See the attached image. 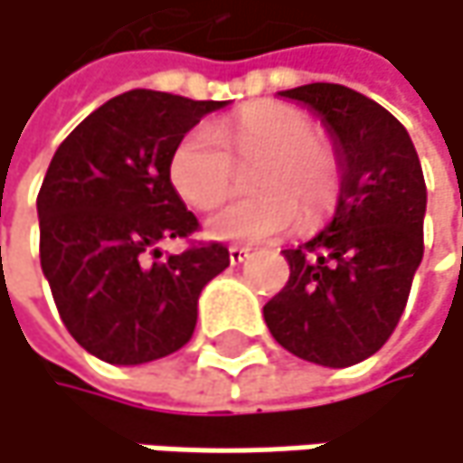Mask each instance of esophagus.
Wrapping results in <instances>:
<instances>
[{"instance_id": "1", "label": "esophagus", "mask_w": 463, "mask_h": 463, "mask_svg": "<svg viewBox=\"0 0 463 463\" xmlns=\"http://www.w3.org/2000/svg\"><path fill=\"white\" fill-rule=\"evenodd\" d=\"M227 252H230V263H233V266H241V263L250 260V250L247 247H230Z\"/></svg>"}]
</instances>
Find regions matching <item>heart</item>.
<instances>
[{
	"label": "heart",
	"instance_id": "obj_1",
	"mask_svg": "<svg viewBox=\"0 0 463 463\" xmlns=\"http://www.w3.org/2000/svg\"><path fill=\"white\" fill-rule=\"evenodd\" d=\"M237 162H255L250 186L208 219V233L224 241H266L290 227L320 224L342 194L339 148L317 132L304 110L285 102H255L213 129H189L170 154V181L194 208L219 205L236 186Z\"/></svg>",
	"mask_w": 463,
	"mask_h": 463
}]
</instances>
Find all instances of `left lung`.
<instances>
[{
  "instance_id": "8db88e82",
  "label": "left lung",
  "mask_w": 463,
  "mask_h": 463,
  "mask_svg": "<svg viewBox=\"0 0 463 463\" xmlns=\"http://www.w3.org/2000/svg\"><path fill=\"white\" fill-rule=\"evenodd\" d=\"M317 110L342 156L334 222L285 250L288 285L263 307L271 336L293 355L345 369L396 331L423 260L426 181L404 124L339 83L279 91Z\"/></svg>"
}]
</instances>
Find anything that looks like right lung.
<instances>
[{
	"instance_id": "obj_1",
	"label": "right lung",
	"mask_w": 463,
	"mask_h": 463,
	"mask_svg": "<svg viewBox=\"0 0 463 463\" xmlns=\"http://www.w3.org/2000/svg\"><path fill=\"white\" fill-rule=\"evenodd\" d=\"M216 99L132 89L86 116L56 148L37 194L40 266L70 336L105 364L181 350L200 290L230 266L219 241L158 244L200 227L170 184V154Z\"/></svg>"
}]
</instances>
